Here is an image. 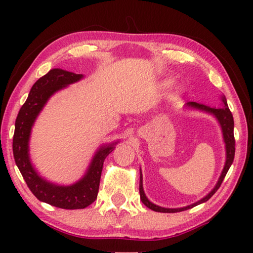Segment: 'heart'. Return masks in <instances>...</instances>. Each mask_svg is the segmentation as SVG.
<instances>
[{"mask_svg": "<svg viewBox=\"0 0 253 253\" xmlns=\"http://www.w3.org/2000/svg\"><path fill=\"white\" fill-rule=\"evenodd\" d=\"M163 86H166V87H169V86H171L173 84V81L172 80H164L163 81Z\"/></svg>", "mask_w": 253, "mask_h": 253, "instance_id": "heart-1", "label": "heart"}]
</instances>
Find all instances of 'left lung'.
Wrapping results in <instances>:
<instances>
[{"label": "left lung", "mask_w": 253, "mask_h": 253, "mask_svg": "<svg viewBox=\"0 0 253 253\" xmlns=\"http://www.w3.org/2000/svg\"><path fill=\"white\" fill-rule=\"evenodd\" d=\"M221 106L218 107H211L207 105H204V104H199L195 102H190L185 104V106L188 107L191 110H197L200 111V112H205L213 116L215 119L217 120L218 125H220L221 130H222V136H223V142H224V149H225V162L223 170L218 177V180L216 185H215L213 190H211L207 195H205L204 198H201L200 200H198L197 203L188 205V206L180 207V208H167V207H161L158 205H155L151 203V201L148 199L147 195L144 194L143 191V181H142V172H141L140 169V199L142 203L146 205L148 208H150L151 211H160V213H177V211H183L186 210H190V208H193L194 206H198V205L206 203L207 200H210L213 194L218 190V187L221 186L222 181H223L225 174H227L229 168L231 167L232 162H234L235 157V137H234V118H232V114L228 107L227 99H225L224 96H221Z\"/></svg>", "instance_id": "left-lung-1"}]
</instances>
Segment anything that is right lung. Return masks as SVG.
Listing matches in <instances>:
<instances>
[{
  "label": "right lung",
  "instance_id": "add662e5",
  "mask_svg": "<svg viewBox=\"0 0 253 253\" xmlns=\"http://www.w3.org/2000/svg\"><path fill=\"white\" fill-rule=\"evenodd\" d=\"M84 77L67 70L54 68L37 81L30 90L29 97L19 110L15 123L12 151L16 166L25 183L36 198L42 203L63 210H82L97 199L103 164L119 141L100 146L93 155L85 173L70 185H60L42 177L30 158V137L39 113L54 93L76 83Z\"/></svg>",
  "mask_w": 253,
  "mask_h": 253
}]
</instances>
